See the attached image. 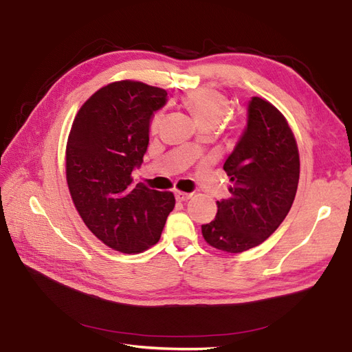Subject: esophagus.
I'll return each instance as SVG.
<instances>
[{"label": "esophagus", "instance_id": "obj_1", "mask_svg": "<svg viewBox=\"0 0 352 352\" xmlns=\"http://www.w3.org/2000/svg\"><path fill=\"white\" fill-rule=\"evenodd\" d=\"M175 197L177 201H188L192 195L188 192H182V190H175Z\"/></svg>", "mask_w": 352, "mask_h": 352}]
</instances>
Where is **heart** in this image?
<instances>
[{
	"mask_svg": "<svg viewBox=\"0 0 352 352\" xmlns=\"http://www.w3.org/2000/svg\"><path fill=\"white\" fill-rule=\"evenodd\" d=\"M182 101L185 107L189 110V113L194 116V119L201 129H206V127H214L216 129L223 120V117L228 114L230 109V102L226 98V95L210 88H199L195 91H190L185 95ZM162 120V111H158L153 116L150 123V129L153 133H155L160 129ZM189 146H192L194 150H198L199 144L192 142L189 144Z\"/></svg>",
	"mask_w": 352,
	"mask_h": 352,
	"instance_id": "heart-1",
	"label": "heart"
}]
</instances>
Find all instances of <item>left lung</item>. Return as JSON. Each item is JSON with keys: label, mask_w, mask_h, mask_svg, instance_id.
I'll use <instances>...</instances> for the list:
<instances>
[{"label": "left lung", "mask_w": 352, "mask_h": 352, "mask_svg": "<svg viewBox=\"0 0 352 352\" xmlns=\"http://www.w3.org/2000/svg\"><path fill=\"white\" fill-rule=\"evenodd\" d=\"M230 198L217 201L216 219L202 236L220 251L257 247L280 226L295 199L300 154L283 114L260 97L248 102L247 126L226 158Z\"/></svg>", "instance_id": "obj_1"}]
</instances>
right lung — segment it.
<instances>
[{
	"label": "right lung",
	"instance_id": "obj_1",
	"mask_svg": "<svg viewBox=\"0 0 352 352\" xmlns=\"http://www.w3.org/2000/svg\"><path fill=\"white\" fill-rule=\"evenodd\" d=\"M167 92L120 80L95 92L74 117L66 177L85 225L107 247L136 254L155 245L175 208L172 192L133 186L150 142V122Z\"/></svg>",
	"mask_w": 352,
	"mask_h": 352
}]
</instances>
